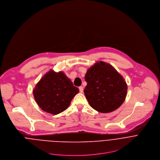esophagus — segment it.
Instances as JSON below:
<instances>
[{
    "instance_id": "1",
    "label": "esophagus",
    "mask_w": 160,
    "mask_h": 160,
    "mask_svg": "<svg viewBox=\"0 0 160 160\" xmlns=\"http://www.w3.org/2000/svg\"><path fill=\"white\" fill-rule=\"evenodd\" d=\"M79 92H83V87L82 86L79 87Z\"/></svg>"
}]
</instances>
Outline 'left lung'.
Segmentation results:
<instances>
[{"label": "left lung", "mask_w": 160, "mask_h": 160, "mask_svg": "<svg viewBox=\"0 0 160 160\" xmlns=\"http://www.w3.org/2000/svg\"><path fill=\"white\" fill-rule=\"evenodd\" d=\"M84 90L90 106L99 112L109 113L124 102L127 86L122 76L108 63L100 62L89 69Z\"/></svg>", "instance_id": "1"}]
</instances>
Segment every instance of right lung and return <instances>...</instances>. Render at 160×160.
<instances>
[{"label": "right lung", "mask_w": 160, "mask_h": 160, "mask_svg": "<svg viewBox=\"0 0 160 160\" xmlns=\"http://www.w3.org/2000/svg\"><path fill=\"white\" fill-rule=\"evenodd\" d=\"M79 89L62 72L50 71L37 84L33 95L38 106L45 112L57 115L69 106Z\"/></svg>", "instance_id": "obj_1"}]
</instances>
